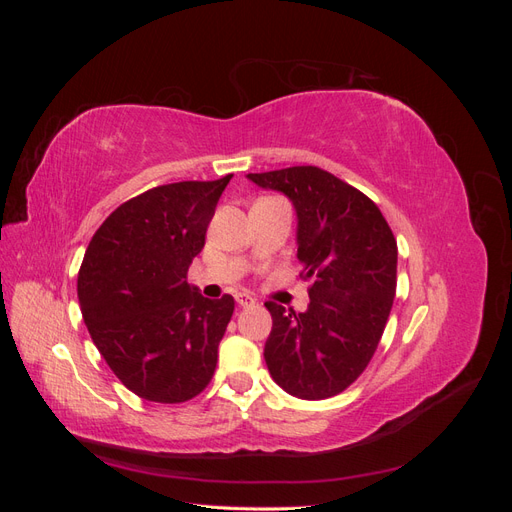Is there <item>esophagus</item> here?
<instances>
[{
  "label": "esophagus",
  "instance_id": "1",
  "mask_svg": "<svg viewBox=\"0 0 512 512\" xmlns=\"http://www.w3.org/2000/svg\"><path fill=\"white\" fill-rule=\"evenodd\" d=\"M237 305L239 307H250V305H254V299L250 297V294H237Z\"/></svg>",
  "mask_w": 512,
  "mask_h": 512
}]
</instances>
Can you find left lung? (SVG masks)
<instances>
[{
    "label": "left lung",
    "mask_w": 512,
    "mask_h": 512,
    "mask_svg": "<svg viewBox=\"0 0 512 512\" xmlns=\"http://www.w3.org/2000/svg\"><path fill=\"white\" fill-rule=\"evenodd\" d=\"M297 211V258L312 277L305 312L265 303L271 378L299 399H327L363 374L389 320L397 286V241L380 209L318 166L250 173Z\"/></svg>",
    "instance_id": "8db88e82"
}]
</instances>
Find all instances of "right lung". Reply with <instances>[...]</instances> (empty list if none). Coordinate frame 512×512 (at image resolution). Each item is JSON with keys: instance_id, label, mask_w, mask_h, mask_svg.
<instances>
[{"instance_id": "right-lung-1", "label": "right lung", "mask_w": 512, "mask_h": 512, "mask_svg": "<svg viewBox=\"0 0 512 512\" xmlns=\"http://www.w3.org/2000/svg\"><path fill=\"white\" fill-rule=\"evenodd\" d=\"M232 175L160 185L117 207L79 271V303L96 348L123 386L181 404L209 384L235 299L185 282Z\"/></svg>"}]
</instances>
